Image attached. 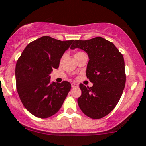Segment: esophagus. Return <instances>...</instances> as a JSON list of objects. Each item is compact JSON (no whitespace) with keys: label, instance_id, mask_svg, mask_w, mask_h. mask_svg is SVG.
I'll return each instance as SVG.
<instances>
[{"label":"esophagus","instance_id":"esophagus-1","mask_svg":"<svg viewBox=\"0 0 146 146\" xmlns=\"http://www.w3.org/2000/svg\"><path fill=\"white\" fill-rule=\"evenodd\" d=\"M78 86V85L77 83H76V82H72L71 83V87L72 88H76V87Z\"/></svg>","mask_w":146,"mask_h":146}]
</instances>
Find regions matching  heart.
I'll return each mask as SVG.
<instances>
[{"label":"heart","instance_id":"heart-1","mask_svg":"<svg viewBox=\"0 0 146 146\" xmlns=\"http://www.w3.org/2000/svg\"><path fill=\"white\" fill-rule=\"evenodd\" d=\"M81 53H82V52H77L76 53V54H75V55H77V54H81Z\"/></svg>","mask_w":146,"mask_h":146}]
</instances>
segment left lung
Masks as SVG:
<instances>
[{"instance_id":"8db88e82","label":"left lung","mask_w":146,"mask_h":146,"mask_svg":"<svg viewBox=\"0 0 146 146\" xmlns=\"http://www.w3.org/2000/svg\"><path fill=\"white\" fill-rule=\"evenodd\" d=\"M70 48H80L88 54L86 76L93 83L90 88L80 84L82 94L78 98L79 107L90 118H102L114 110L124 89L123 55L114 44L100 36L74 41Z\"/></svg>"}]
</instances>
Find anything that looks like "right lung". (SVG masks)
<instances>
[{"label": "right lung", "instance_id": "obj_1", "mask_svg": "<svg viewBox=\"0 0 146 146\" xmlns=\"http://www.w3.org/2000/svg\"><path fill=\"white\" fill-rule=\"evenodd\" d=\"M73 42L42 36L29 43L17 60V93L24 107L38 118H48L58 112L70 91V82H51L50 74L58 68L61 57Z\"/></svg>", "mask_w": 146, "mask_h": 146}]
</instances>
